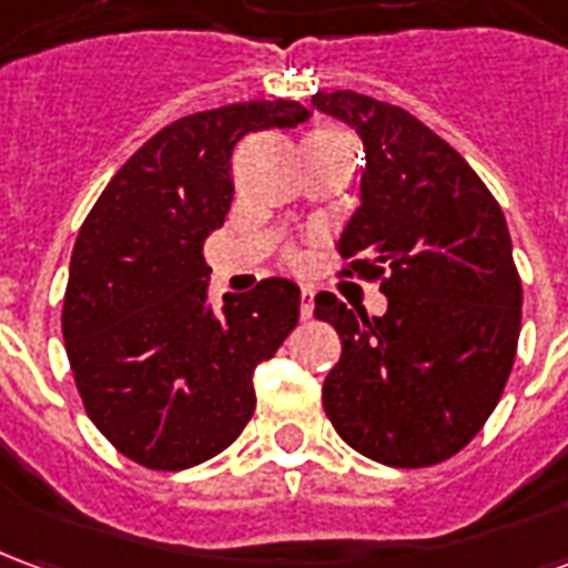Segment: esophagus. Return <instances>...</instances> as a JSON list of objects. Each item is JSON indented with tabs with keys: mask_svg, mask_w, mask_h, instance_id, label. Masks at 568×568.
<instances>
[{
	"mask_svg": "<svg viewBox=\"0 0 568 568\" xmlns=\"http://www.w3.org/2000/svg\"><path fill=\"white\" fill-rule=\"evenodd\" d=\"M313 316V288H301V320L307 322Z\"/></svg>",
	"mask_w": 568,
	"mask_h": 568,
	"instance_id": "34e87169",
	"label": "esophagus"
}]
</instances>
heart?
Masks as SVG:
<instances>
[{"label": "heart", "mask_w": 568, "mask_h": 568, "mask_svg": "<svg viewBox=\"0 0 568 568\" xmlns=\"http://www.w3.org/2000/svg\"><path fill=\"white\" fill-rule=\"evenodd\" d=\"M316 133H341V130H334V128H322V130H316Z\"/></svg>", "instance_id": "b5f03b06"}]
</instances>
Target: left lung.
<instances>
[{
    "mask_svg": "<svg viewBox=\"0 0 568 568\" xmlns=\"http://www.w3.org/2000/svg\"><path fill=\"white\" fill-rule=\"evenodd\" d=\"M313 105L365 142L362 206L337 240L341 276L381 283L383 316L332 292L313 316L341 334L322 383L337 435L374 463L426 468L484 428L511 377L524 285L501 206L438 133L356 91Z\"/></svg>",
    "mask_w": 568,
    "mask_h": 568,
    "instance_id": "1",
    "label": "left lung"
}]
</instances>
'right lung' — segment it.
<instances>
[{
    "mask_svg": "<svg viewBox=\"0 0 568 568\" xmlns=\"http://www.w3.org/2000/svg\"><path fill=\"white\" fill-rule=\"evenodd\" d=\"M304 118L295 100L179 118L81 224L60 316L69 368L93 426L142 468L182 471L231 447L255 410V368L297 325L301 292L280 276L210 307L203 240L231 210L236 142Z\"/></svg>",
    "mask_w": 568,
    "mask_h": 568,
    "instance_id": "add662e5",
    "label": "right lung"
}]
</instances>
